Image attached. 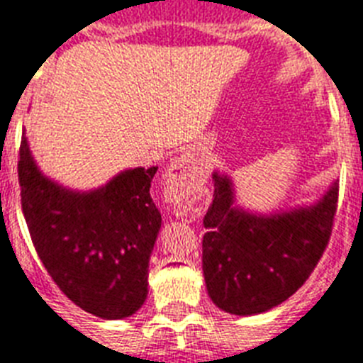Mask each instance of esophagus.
Wrapping results in <instances>:
<instances>
[{
  "label": "esophagus",
  "instance_id": "esophagus-1",
  "mask_svg": "<svg viewBox=\"0 0 363 363\" xmlns=\"http://www.w3.org/2000/svg\"><path fill=\"white\" fill-rule=\"evenodd\" d=\"M197 179V160L194 152H182L179 158L172 162V166L166 173V181L172 188L181 190L182 194L191 188L194 181Z\"/></svg>",
  "mask_w": 363,
  "mask_h": 363
}]
</instances>
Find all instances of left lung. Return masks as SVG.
I'll return each mask as SVG.
<instances>
[{
  "mask_svg": "<svg viewBox=\"0 0 363 363\" xmlns=\"http://www.w3.org/2000/svg\"><path fill=\"white\" fill-rule=\"evenodd\" d=\"M214 199L203 218V274L208 296L233 315L264 313L298 291L328 246L337 191L276 214L235 207L228 175L214 173Z\"/></svg>",
  "mask_w": 363,
  "mask_h": 363,
  "instance_id": "1",
  "label": "left lung"
}]
</instances>
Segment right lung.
<instances>
[{
  "instance_id": "right-lung-1",
  "label": "right lung",
  "mask_w": 363,
  "mask_h": 363,
  "mask_svg": "<svg viewBox=\"0 0 363 363\" xmlns=\"http://www.w3.org/2000/svg\"><path fill=\"white\" fill-rule=\"evenodd\" d=\"M156 169H126L99 190H67L38 172L22 135L20 196L35 250L67 298L100 319L130 317L147 298L162 225L151 197Z\"/></svg>"
}]
</instances>
